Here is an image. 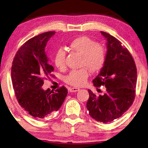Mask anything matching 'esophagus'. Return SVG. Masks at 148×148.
<instances>
[{
  "instance_id": "34e87169",
  "label": "esophagus",
  "mask_w": 148,
  "mask_h": 148,
  "mask_svg": "<svg viewBox=\"0 0 148 148\" xmlns=\"http://www.w3.org/2000/svg\"><path fill=\"white\" fill-rule=\"evenodd\" d=\"M79 90H80V88H76V87L71 88H70V90H69V91H70V92H78Z\"/></svg>"
}]
</instances>
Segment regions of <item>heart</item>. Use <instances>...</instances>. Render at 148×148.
Returning <instances> with one entry per match:
<instances>
[{"label":"heart","instance_id":"obj_1","mask_svg":"<svg viewBox=\"0 0 148 148\" xmlns=\"http://www.w3.org/2000/svg\"><path fill=\"white\" fill-rule=\"evenodd\" d=\"M70 48L82 56V66L87 67L92 72L99 71L106 61V52L104 47L87 37H78L71 42ZM66 52L64 48H60L54 56V64L59 69L66 66ZM89 73L86 68L73 70L66 77L65 80L71 85L80 87L86 83Z\"/></svg>","mask_w":148,"mask_h":148}]
</instances>
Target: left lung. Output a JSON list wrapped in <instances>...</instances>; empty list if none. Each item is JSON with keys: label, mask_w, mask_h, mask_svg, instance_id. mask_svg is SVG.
I'll list each match as a JSON object with an SVG mask.
<instances>
[{"label": "left lung", "mask_w": 148, "mask_h": 148, "mask_svg": "<svg viewBox=\"0 0 148 148\" xmlns=\"http://www.w3.org/2000/svg\"><path fill=\"white\" fill-rule=\"evenodd\" d=\"M101 34L106 40V58L92 82L97 87L104 85L106 91L97 97L88 90L87 108L92 119L108 123L119 119L132 104L136 96L137 68L132 55L117 38L106 32Z\"/></svg>", "instance_id": "8db88e82"}]
</instances>
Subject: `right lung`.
<instances>
[{"instance_id": "add662e5", "label": "right lung", "mask_w": 148, "mask_h": 148, "mask_svg": "<svg viewBox=\"0 0 148 148\" xmlns=\"http://www.w3.org/2000/svg\"><path fill=\"white\" fill-rule=\"evenodd\" d=\"M55 33H43L26 42L16 53L11 68L12 86L19 105L39 120L60 109L68 94L64 86L55 92L42 87L54 71L45 47Z\"/></svg>"}]
</instances>
